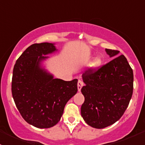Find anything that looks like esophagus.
<instances>
[{
    "mask_svg": "<svg viewBox=\"0 0 145 145\" xmlns=\"http://www.w3.org/2000/svg\"><path fill=\"white\" fill-rule=\"evenodd\" d=\"M83 85H84V83H83V81H78V91H81V88H82V87H83Z\"/></svg>",
    "mask_w": 145,
    "mask_h": 145,
    "instance_id": "34e87169",
    "label": "esophagus"
}]
</instances>
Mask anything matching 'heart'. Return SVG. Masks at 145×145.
I'll list each match as a JSON object with an SVG mask.
<instances>
[{
	"mask_svg": "<svg viewBox=\"0 0 145 145\" xmlns=\"http://www.w3.org/2000/svg\"><path fill=\"white\" fill-rule=\"evenodd\" d=\"M102 63V60L100 57H95L93 60L91 61L90 64V68L92 70H95L100 67Z\"/></svg>",
	"mask_w": 145,
	"mask_h": 145,
	"instance_id": "heart-1",
	"label": "heart"
}]
</instances>
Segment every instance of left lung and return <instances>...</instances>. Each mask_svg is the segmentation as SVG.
<instances>
[{"mask_svg": "<svg viewBox=\"0 0 145 145\" xmlns=\"http://www.w3.org/2000/svg\"><path fill=\"white\" fill-rule=\"evenodd\" d=\"M113 58L95 71L82 75L85 101L81 108L86 123L95 128H106L119 120L128 106L133 90V72L119 51L106 49Z\"/></svg>", "mask_w": 145, "mask_h": 145, "instance_id": "1", "label": "left lung"}]
</instances>
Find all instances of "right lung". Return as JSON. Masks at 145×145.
<instances>
[{"label": "right lung", "mask_w": 145, "mask_h": 145, "mask_svg": "<svg viewBox=\"0 0 145 145\" xmlns=\"http://www.w3.org/2000/svg\"><path fill=\"white\" fill-rule=\"evenodd\" d=\"M55 43H35L26 49L13 69L12 94L16 106L28 123L39 128L56 125L64 106L78 91V80L55 78L43 67L46 55L57 52Z\"/></svg>", "instance_id": "add662e5"}]
</instances>
